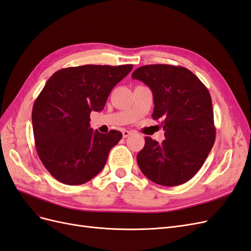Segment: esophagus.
I'll list each match as a JSON object with an SVG mask.
<instances>
[{
	"label": "esophagus",
	"mask_w": 251,
	"mask_h": 251,
	"mask_svg": "<svg viewBox=\"0 0 251 251\" xmlns=\"http://www.w3.org/2000/svg\"><path fill=\"white\" fill-rule=\"evenodd\" d=\"M130 134H131V132H130V131L124 130V131H123V137H124V138H126L127 136H130Z\"/></svg>",
	"instance_id": "esophagus-1"
}]
</instances>
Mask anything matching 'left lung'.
Listing matches in <instances>:
<instances>
[{
	"instance_id": "1",
	"label": "left lung",
	"mask_w": 251,
	"mask_h": 251,
	"mask_svg": "<svg viewBox=\"0 0 251 251\" xmlns=\"http://www.w3.org/2000/svg\"><path fill=\"white\" fill-rule=\"evenodd\" d=\"M132 77L143 81L154 96L151 117L160 120L162 143L146 137L137 155L144 176L159 185L176 186L192 179L214 147L216 127L207 88L184 67L147 65Z\"/></svg>"
}]
</instances>
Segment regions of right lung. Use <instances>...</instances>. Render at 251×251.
Masks as SVG:
<instances>
[{"mask_svg":"<svg viewBox=\"0 0 251 251\" xmlns=\"http://www.w3.org/2000/svg\"><path fill=\"white\" fill-rule=\"evenodd\" d=\"M133 65H85L56 71L34 101L32 126L42 163L59 182L79 185L100 173L119 131L90 127V114L100 112L109 94Z\"/></svg>","mask_w":251,"mask_h":251,"instance_id":"obj_1","label":"right lung"}]
</instances>
